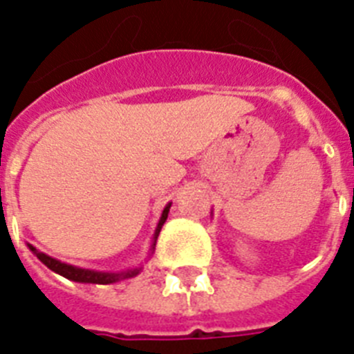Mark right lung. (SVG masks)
Here are the masks:
<instances>
[{"mask_svg": "<svg viewBox=\"0 0 354 354\" xmlns=\"http://www.w3.org/2000/svg\"><path fill=\"white\" fill-rule=\"evenodd\" d=\"M170 207H171V202H168V204L165 205V209H162L161 218H159L158 227H156L154 236H152V243H150L149 257L152 255V253H154L156 241H158L159 232H161L162 223L167 221L168 212H170ZM28 248H30V252L33 253V255H37V259H39L42 264L48 266L49 270L55 271V273H58V274H62V277H65L67 280H72V282L101 283V286H108V283H115V282H120V280H126V278L136 277V274H140V271H142V266H140V268H133V270H126V271L86 270V268H77V266L67 264V262H62V261H58V259L49 257V255H46L44 252H39V250H37L33 245H30V243H28Z\"/></svg>", "mask_w": 354, "mask_h": 354, "instance_id": "1", "label": "right lung"}]
</instances>
